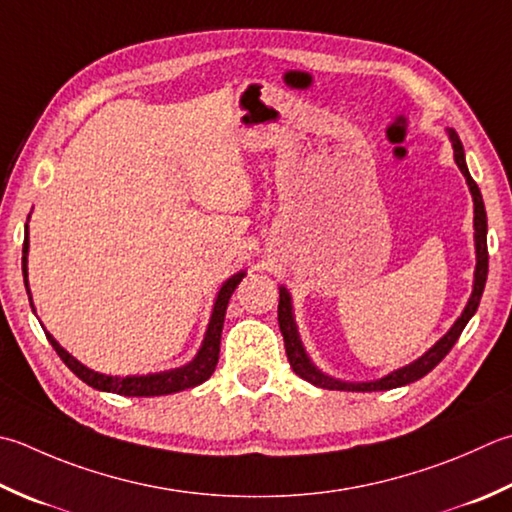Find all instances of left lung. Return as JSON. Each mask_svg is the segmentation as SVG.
<instances>
[{
    "label": "left lung",
    "mask_w": 512,
    "mask_h": 512,
    "mask_svg": "<svg viewBox=\"0 0 512 512\" xmlns=\"http://www.w3.org/2000/svg\"><path fill=\"white\" fill-rule=\"evenodd\" d=\"M448 139L453 144V153H455V162L462 170V175L466 177V184L470 188V195H473V204H475V253H477V266H475V284H473V295H470L468 304L464 308V313L457 317V322L450 326L448 333L439 339V342L426 350V353L415 359L413 364H408L404 368H397L393 373H388L382 379H375V382H339L335 377L324 375L306 355V350L302 346V339H299L297 333V324L293 317V304H290V295L288 290L282 286L279 288V306H277V319H279V330L284 335V346H286V355L290 368L295 370V375H299L306 382L319 388H328V390H353V393H373V390H390V388H399L406 386L410 382H417L424 375H428L442 359L450 353V348L455 346V342L462 335V330L466 328L468 319L475 315V310L479 306V299H482L484 286H486V277H488V244H486V233H488V222H486V208H484V199L482 193H479V186L475 184V179L470 177L468 166H466V157H464V146L459 142V135L453 128H448Z\"/></svg>",
    "instance_id": "8db88e82"
}]
</instances>
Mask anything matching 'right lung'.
<instances>
[{
	"label": "right lung",
	"mask_w": 512,
	"mask_h": 512,
	"mask_svg": "<svg viewBox=\"0 0 512 512\" xmlns=\"http://www.w3.org/2000/svg\"><path fill=\"white\" fill-rule=\"evenodd\" d=\"M22 273H24L26 293L30 295V288H28V224H26V237H24V248H22ZM244 275L246 273L242 270V273H237L230 279H226L224 286L219 288L202 348H199V353L195 355L193 362H188L182 368L164 370V373H153V375H128V377L102 375V373H95V370L86 368L82 362H77V359L70 355L68 350H64L57 344V339L53 335L46 333V337H48V342L53 344V348L57 350V355L62 357V362L70 370H73V373L82 379V382H86L88 386H93L97 390H104V393H117V395H126V397H155V395L179 393V390L199 386L215 373L228 299L235 293V288L239 282H242ZM30 306H33V299H30Z\"/></svg>",
	"instance_id": "obj_1"
}]
</instances>
